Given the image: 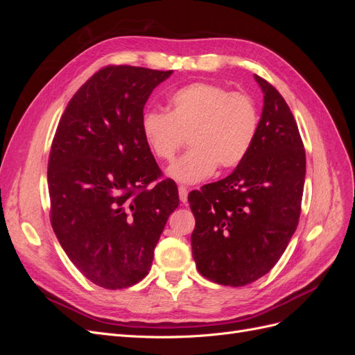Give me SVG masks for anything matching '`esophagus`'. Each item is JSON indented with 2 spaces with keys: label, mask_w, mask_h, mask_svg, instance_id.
<instances>
[{
  "label": "esophagus",
  "mask_w": 355,
  "mask_h": 355,
  "mask_svg": "<svg viewBox=\"0 0 355 355\" xmlns=\"http://www.w3.org/2000/svg\"><path fill=\"white\" fill-rule=\"evenodd\" d=\"M178 191H179V198H180V201H182V202H187V201H188V188L180 185V187L178 188Z\"/></svg>",
  "instance_id": "34e87169"
}]
</instances>
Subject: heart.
<instances>
[{
	"label": "heart",
	"mask_w": 355,
	"mask_h": 355,
	"mask_svg": "<svg viewBox=\"0 0 355 355\" xmlns=\"http://www.w3.org/2000/svg\"><path fill=\"white\" fill-rule=\"evenodd\" d=\"M259 125L250 96L230 93L210 83H192L168 99V112L146 111L142 137L158 159H171L188 136L189 151L171 163L166 175L179 184H198L218 166L237 167L249 154Z\"/></svg>",
	"instance_id": "heart-1"
}]
</instances>
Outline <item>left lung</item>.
Returning a JSON list of instances; mask_svg holds the SVG:
<instances>
[{"label": "left lung", "instance_id": "left-lung-1", "mask_svg": "<svg viewBox=\"0 0 355 355\" xmlns=\"http://www.w3.org/2000/svg\"><path fill=\"white\" fill-rule=\"evenodd\" d=\"M263 108L249 154L222 180L192 191L191 235L197 270L210 282L241 287L278 262L296 231L306 159L283 96L254 75Z\"/></svg>", "mask_w": 355, "mask_h": 355}]
</instances>
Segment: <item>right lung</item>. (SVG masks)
Listing matches in <instances>:
<instances>
[{
	"label": "right lung",
	"instance_id": "right-lung-1",
	"mask_svg": "<svg viewBox=\"0 0 355 355\" xmlns=\"http://www.w3.org/2000/svg\"><path fill=\"white\" fill-rule=\"evenodd\" d=\"M173 71L106 67L73 94L49 159L51 227L71 262L94 284L125 288L151 270L179 206L141 132L144 108Z\"/></svg>",
	"mask_w": 355,
	"mask_h": 355
}]
</instances>
